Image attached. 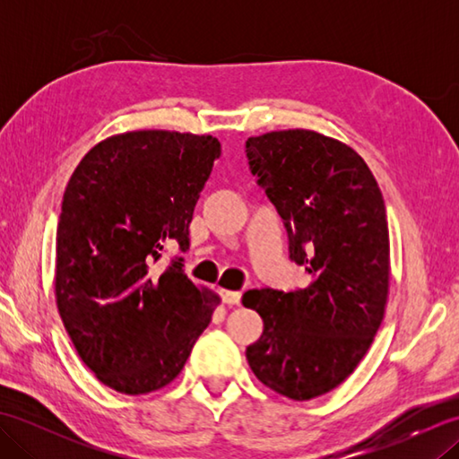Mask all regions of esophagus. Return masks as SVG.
Segmentation results:
<instances>
[{"mask_svg":"<svg viewBox=\"0 0 459 459\" xmlns=\"http://www.w3.org/2000/svg\"><path fill=\"white\" fill-rule=\"evenodd\" d=\"M221 298L227 306H238L240 304V291H232V290H221Z\"/></svg>","mask_w":459,"mask_h":459,"instance_id":"obj_1","label":"esophagus"}]
</instances>
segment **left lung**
Here are the masks:
<instances>
[{"label":"left lung","mask_w":459,"mask_h":459,"mask_svg":"<svg viewBox=\"0 0 459 459\" xmlns=\"http://www.w3.org/2000/svg\"><path fill=\"white\" fill-rule=\"evenodd\" d=\"M252 175L288 230L309 284L248 290L264 331L247 347L262 385L291 401L333 391L365 357L385 317L391 247L383 193L360 155L314 130L247 140Z\"/></svg>","instance_id":"1"}]
</instances>
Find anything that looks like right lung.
Returning a JSON list of instances; mask_svg holds the SVG:
<instances>
[{"label":"right lung","mask_w":459,"mask_h":459,"mask_svg":"<svg viewBox=\"0 0 459 459\" xmlns=\"http://www.w3.org/2000/svg\"><path fill=\"white\" fill-rule=\"evenodd\" d=\"M221 155L212 135L138 130L84 155L56 224V307L76 353L122 394L160 391L181 373L221 298L197 288L168 242L189 248V222Z\"/></svg>","instance_id":"add662e5"}]
</instances>
